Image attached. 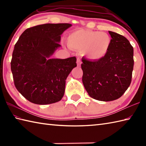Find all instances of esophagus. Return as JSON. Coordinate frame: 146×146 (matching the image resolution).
I'll return each instance as SVG.
<instances>
[{"mask_svg":"<svg viewBox=\"0 0 146 146\" xmlns=\"http://www.w3.org/2000/svg\"><path fill=\"white\" fill-rule=\"evenodd\" d=\"M76 63H77V66H80V65H81V64H82V61H81V60H80V59H79V58L77 59Z\"/></svg>","mask_w":146,"mask_h":146,"instance_id":"obj_1","label":"esophagus"}]
</instances>
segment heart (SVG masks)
<instances>
[{
    "instance_id": "obj_1",
    "label": "heart",
    "mask_w": 146,
    "mask_h": 146,
    "mask_svg": "<svg viewBox=\"0 0 146 146\" xmlns=\"http://www.w3.org/2000/svg\"><path fill=\"white\" fill-rule=\"evenodd\" d=\"M67 40L71 48L83 51L87 58L94 61H100L106 56L111 42L107 33L84 29L71 32Z\"/></svg>"
}]
</instances>
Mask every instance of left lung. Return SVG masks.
I'll use <instances>...</instances> for the list:
<instances>
[{"label": "left lung", "instance_id": "left-lung-1", "mask_svg": "<svg viewBox=\"0 0 146 146\" xmlns=\"http://www.w3.org/2000/svg\"><path fill=\"white\" fill-rule=\"evenodd\" d=\"M111 38L110 50L98 61L82 58V82L88 95L95 100H117L127 90L132 81L134 49L129 40L108 31Z\"/></svg>", "mask_w": 146, "mask_h": 146}]
</instances>
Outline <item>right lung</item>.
<instances>
[{
  "instance_id": "add662e5",
  "label": "right lung",
  "mask_w": 146,
  "mask_h": 146,
  "mask_svg": "<svg viewBox=\"0 0 146 146\" xmlns=\"http://www.w3.org/2000/svg\"><path fill=\"white\" fill-rule=\"evenodd\" d=\"M68 23L44 24L26 29L15 43L11 68L15 88L33 104L56 103L63 98L66 80L76 66V57L49 59Z\"/></svg>"
}]
</instances>
